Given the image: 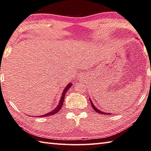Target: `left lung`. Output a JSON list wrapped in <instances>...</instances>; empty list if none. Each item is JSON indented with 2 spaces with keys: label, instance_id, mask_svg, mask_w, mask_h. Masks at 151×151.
Listing matches in <instances>:
<instances>
[{
  "label": "left lung",
  "instance_id": "1",
  "mask_svg": "<svg viewBox=\"0 0 151 151\" xmlns=\"http://www.w3.org/2000/svg\"><path fill=\"white\" fill-rule=\"evenodd\" d=\"M90 102H91V105H92V107L93 108V109H94L96 111L98 112V113L102 114H107V115H111V114H110V113H106V112H103V111H102L101 110H100V109H98L96 108V107L94 106V104H93V103H92V102L91 101V100H90Z\"/></svg>",
  "mask_w": 151,
  "mask_h": 151
}]
</instances>
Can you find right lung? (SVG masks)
Segmentation results:
<instances>
[{
    "mask_svg": "<svg viewBox=\"0 0 151 151\" xmlns=\"http://www.w3.org/2000/svg\"><path fill=\"white\" fill-rule=\"evenodd\" d=\"M72 85H73L72 83H69L67 85L66 87L65 88V89L63 90V92L62 94H61V99H60V100H59V103L58 104V105H57V106L55 108L53 109L52 111L48 112L47 114H45V115H42V116H39L40 117H46V116H52V115L55 114L59 110H61L63 104L64 98H65V93H66L68 91V90L69 89L71 86H72ZM39 116H38V117H39Z\"/></svg>",
    "mask_w": 151,
    "mask_h": 151,
    "instance_id": "right-lung-1",
    "label": "right lung"
}]
</instances>
